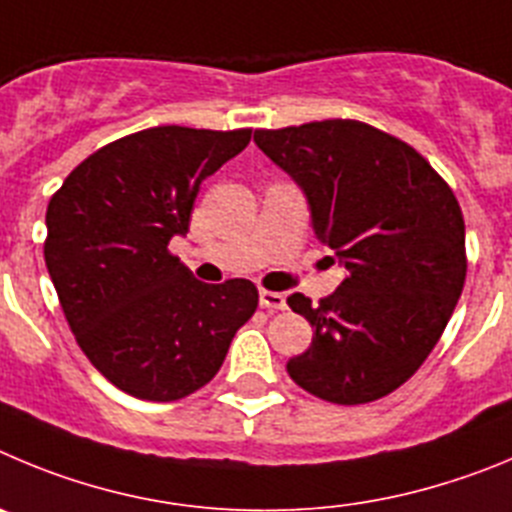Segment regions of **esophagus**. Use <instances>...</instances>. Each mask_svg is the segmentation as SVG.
Here are the masks:
<instances>
[{
  "label": "esophagus",
  "instance_id": "esophagus-1",
  "mask_svg": "<svg viewBox=\"0 0 512 512\" xmlns=\"http://www.w3.org/2000/svg\"><path fill=\"white\" fill-rule=\"evenodd\" d=\"M260 306L270 308V311H283L285 296L283 293H275V290H260Z\"/></svg>",
  "mask_w": 512,
  "mask_h": 512
}]
</instances>
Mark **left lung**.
I'll use <instances>...</instances> for the list:
<instances>
[{
	"label": "left lung",
	"instance_id": "8db88e82",
	"mask_svg": "<svg viewBox=\"0 0 512 512\" xmlns=\"http://www.w3.org/2000/svg\"><path fill=\"white\" fill-rule=\"evenodd\" d=\"M255 142L301 186L313 234L347 270L319 306L288 296L313 326L288 375L336 405L385 398L423 365L462 296L457 196L408 142L357 119L257 130Z\"/></svg>",
	"mask_w": 512,
	"mask_h": 512
}]
</instances>
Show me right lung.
<instances>
[{"label": "right lung", "instance_id": "right-lung-1", "mask_svg": "<svg viewBox=\"0 0 512 512\" xmlns=\"http://www.w3.org/2000/svg\"><path fill=\"white\" fill-rule=\"evenodd\" d=\"M252 130L153 127L71 170L45 214V265L91 365L124 393L170 403L219 372L257 308L255 283H201L168 245L188 232L201 183Z\"/></svg>", "mask_w": 512, "mask_h": 512}]
</instances>
